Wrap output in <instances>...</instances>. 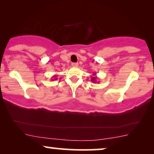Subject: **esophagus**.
<instances>
[{"instance_id":"esophagus-1","label":"esophagus","mask_w":154,"mask_h":154,"mask_svg":"<svg viewBox=\"0 0 154 154\" xmlns=\"http://www.w3.org/2000/svg\"><path fill=\"white\" fill-rule=\"evenodd\" d=\"M72 66H73V67H77V66H79V64H78V63H72Z\"/></svg>"}]
</instances>
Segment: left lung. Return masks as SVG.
<instances>
[{
    "instance_id": "left-lung-1",
    "label": "left lung",
    "mask_w": 154,
    "mask_h": 154,
    "mask_svg": "<svg viewBox=\"0 0 154 154\" xmlns=\"http://www.w3.org/2000/svg\"><path fill=\"white\" fill-rule=\"evenodd\" d=\"M97 77L95 75V73H94L93 74V76H92V79H91V81L92 83H96L97 82Z\"/></svg>"
}]
</instances>
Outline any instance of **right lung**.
I'll use <instances>...</instances> for the list:
<instances>
[{"label": "right lung", "mask_w": 154, "mask_h": 154, "mask_svg": "<svg viewBox=\"0 0 154 154\" xmlns=\"http://www.w3.org/2000/svg\"><path fill=\"white\" fill-rule=\"evenodd\" d=\"M51 80H57V78H56V75H54L53 78H52V79Z\"/></svg>", "instance_id": "add662e5"}]
</instances>
